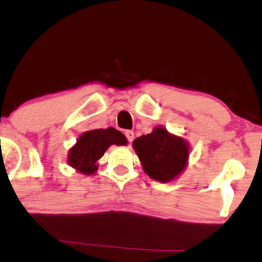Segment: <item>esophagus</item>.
I'll list each match as a JSON object with an SVG mask.
<instances>
[{"mask_svg": "<svg viewBox=\"0 0 262 262\" xmlns=\"http://www.w3.org/2000/svg\"><path fill=\"white\" fill-rule=\"evenodd\" d=\"M124 135H125V138L128 139L129 142H132L134 140V132L133 130H125Z\"/></svg>", "mask_w": 262, "mask_h": 262, "instance_id": "obj_1", "label": "esophagus"}]
</instances>
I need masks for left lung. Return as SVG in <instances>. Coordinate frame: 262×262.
I'll use <instances>...</instances> for the list:
<instances>
[{
    "instance_id": "left-lung-1",
    "label": "left lung",
    "mask_w": 262,
    "mask_h": 262,
    "mask_svg": "<svg viewBox=\"0 0 262 262\" xmlns=\"http://www.w3.org/2000/svg\"><path fill=\"white\" fill-rule=\"evenodd\" d=\"M133 147L151 179L166 183L179 177L186 169L189 145L184 139L170 134L164 127H156L151 134L141 135Z\"/></svg>"
}]
</instances>
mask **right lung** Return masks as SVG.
Listing matches in <instances>:
<instances>
[{
	"label": "right lung",
	"instance_id": "obj_1",
	"mask_svg": "<svg viewBox=\"0 0 262 262\" xmlns=\"http://www.w3.org/2000/svg\"><path fill=\"white\" fill-rule=\"evenodd\" d=\"M111 145H127V138L113 127L86 132L69 149L68 164L83 175H92L98 169L97 162Z\"/></svg>",
	"mask_w": 262,
	"mask_h": 262
}]
</instances>
